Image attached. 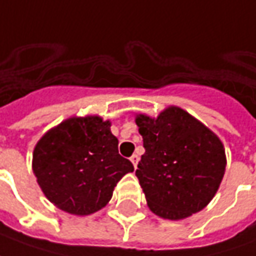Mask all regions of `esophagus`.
Instances as JSON below:
<instances>
[{
    "label": "esophagus",
    "mask_w": 256,
    "mask_h": 256,
    "mask_svg": "<svg viewBox=\"0 0 256 256\" xmlns=\"http://www.w3.org/2000/svg\"><path fill=\"white\" fill-rule=\"evenodd\" d=\"M130 160L133 162L134 168H137V164H138V160H140V156H138L137 154H133V155L130 156Z\"/></svg>",
    "instance_id": "obj_1"
}]
</instances>
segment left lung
<instances>
[{"mask_svg": "<svg viewBox=\"0 0 256 256\" xmlns=\"http://www.w3.org/2000/svg\"><path fill=\"white\" fill-rule=\"evenodd\" d=\"M136 123L146 148L136 176L150 209L178 220L205 208L226 169L224 148L216 134L176 106L156 119L137 116Z\"/></svg>", "mask_w": 256, "mask_h": 256, "instance_id": "left-lung-1", "label": "left lung"}]
</instances>
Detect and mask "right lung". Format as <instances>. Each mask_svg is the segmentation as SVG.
Listing matches in <instances>:
<instances>
[{
	"label": "right lung",
	"mask_w": 256,
	"mask_h": 256,
	"mask_svg": "<svg viewBox=\"0 0 256 256\" xmlns=\"http://www.w3.org/2000/svg\"><path fill=\"white\" fill-rule=\"evenodd\" d=\"M110 123L98 116L72 118L50 130L33 152L41 190L58 208L90 215L112 198L118 182L133 164L118 151Z\"/></svg>",
	"instance_id": "1"
}]
</instances>
